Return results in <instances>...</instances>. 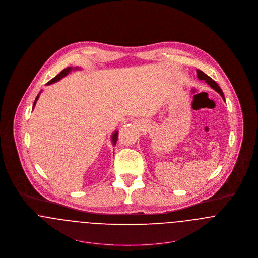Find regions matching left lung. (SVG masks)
<instances>
[{
	"label": "left lung",
	"mask_w": 258,
	"mask_h": 258,
	"mask_svg": "<svg viewBox=\"0 0 258 258\" xmlns=\"http://www.w3.org/2000/svg\"><path fill=\"white\" fill-rule=\"evenodd\" d=\"M197 76L199 78V80H204L206 81V83L208 85H210L212 87V89L215 91H217L223 98V100L225 101V97H224V94H223V91H221V89L219 88V86L215 83V81H213L211 77L208 76L207 74H205L203 71L201 70H197Z\"/></svg>",
	"instance_id": "obj_1"
}]
</instances>
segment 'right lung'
I'll return each instance as SVG.
<instances>
[{
	"label": "right lung",
	"instance_id": "add662e5",
	"mask_svg": "<svg viewBox=\"0 0 258 258\" xmlns=\"http://www.w3.org/2000/svg\"><path fill=\"white\" fill-rule=\"evenodd\" d=\"M78 69H80V67H67V68H65V69H63L62 71H61L60 73L58 74V75H56V76L54 77V78H52L49 82H47L46 83V85H51V84H53V83H55V82H58L59 80H61L62 78H64V77L66 76V75H68L72 70H78ZM39 96H40V94H38L37 95V97H36V99H35V101H34V104H33V109H34V107L36 105V102H37V100H38V98H39ZM112 143H113V145H116V143H117V140H118V131H116V132H114V134L112 135Z\"/></svg>",
	"mask_w": 258,
	"mask_h": 258
}]
</instances>
